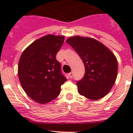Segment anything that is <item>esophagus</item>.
<instances>
[{
  "label": "esophagus",
  "instance_id": "obj_1",
  "mask_svg": "<svg viewBox=\"0 0 133 133\" xmlns=\"http://www.w3.org/2000/svg\"><path fill=\"white\" fill-rule=\"evenodd\" d=\"M69 76L70 78H72V77H73V72H70V73H69Z\"/></svg>",
  "mask_w": 133,
  "mask_h": 133
}]
</instances>
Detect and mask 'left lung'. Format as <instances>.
<instances>
[{
    "label": "left lung",
    "instance_id": "1",
    "mask_svg": "<svg viewBox=\"0 0 133 133\" xmlns=\"http://www.w3.org/2000/svg\"><path fill=\"white\" fill-rule=\"evenodd\" d=\"M66 43L76 50L85 67L84 77L77 83L78 93L92 101L105 97L117 77L118 62L113 52L90 37L70 36Z\"/></svg>",
    "mask_w": 133,
    "mask_h": 133
}]
</instances>
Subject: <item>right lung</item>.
Wrapping results in <instances>:
<instances>
[{
    "label": "right lung",
    "mask_w": 133,
    "mask_h": 133,
    "mask_svg": "<svg viewBox=\"0 0 133 133\" xmlns=\"http://www.w3.org/2000/svg\"><path fill=\"white\" fill-rule=\"evenodd\" d=\"M64 39L61 35L41 37L27 46L20 57V83L26 94L38 103L46 104L55 99L61 92V86L66 81L56 59Z\"/></svg>",
    "instance_id": "1"
}]
</instances>
